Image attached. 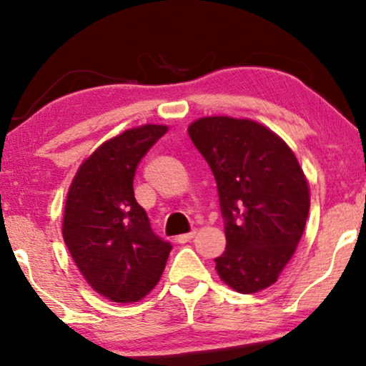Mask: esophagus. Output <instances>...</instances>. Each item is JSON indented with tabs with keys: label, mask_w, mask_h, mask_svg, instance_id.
I'll use <instances>...</instances> for the list:
<instances>
[{
	"label": "esophagus",
	"mask_w": 366,
	"mask_h": 366,
	"mask_svg": "<svg viewBox=\"0 0 366 366\" xmlns=\"http://www.w3.org/2000/svg\"><path fill=\"white\" fill-rule=\"evenodd\" d=\"M194 234H197V232L179 234V237H177V242H178V243H188V242H192V239L194 238Z\"/></svg>",
	"instance_id": "obj_1"
}]
</instances>
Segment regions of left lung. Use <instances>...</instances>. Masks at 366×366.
<instances>
[{
	"label": "left lung",
	"instance_id": "1",
	"mask_svg": "<svg viewBox=\"0 0 366 366\" xmlns=\"http://www.w3.org/2000/svg\"><path fill=\"white\" fill-rule=\"evenodd\" d=\"M217 179L227 249L218 277L238 293L277 283L297 252L310 212V187L293 149L248 118L203 117L188 127Z\"/></svg>",
	"mask_w": 366,
	"mask_h": 366
}]
</instances>
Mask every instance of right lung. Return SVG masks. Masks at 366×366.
Wrapping results in <instances>:
<instances>
[{
	"mask_svg": "<svg viewBox=\"0 0 366 366\" xmlns=\"http://www.w3.org/2000/svg\"><path fill=\"white\" fill-rule=\"evenodd\" d=\"M167 132L164 124L124 129L99 144L69 184L63 239L89 287L114 303L147 297L172 252L152 232L133 192L138 163Z\"/></svg>",
	"mask_w": 366,
	"mask_h": 366,
	"instance_id": "1",
	"label": "right lung"
}]
</instances>
